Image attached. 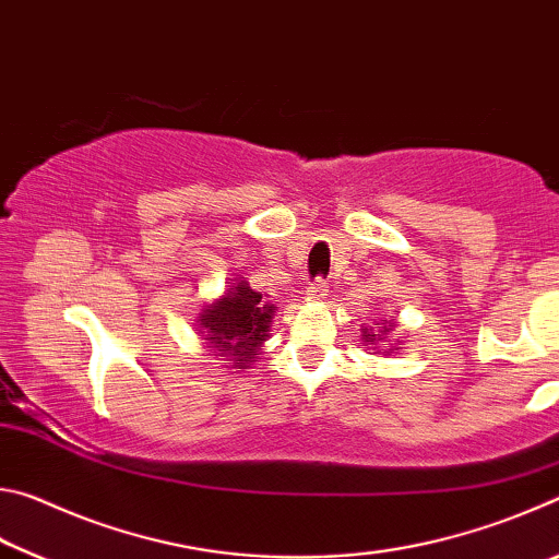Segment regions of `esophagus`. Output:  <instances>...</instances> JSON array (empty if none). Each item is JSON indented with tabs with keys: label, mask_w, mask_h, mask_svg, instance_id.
Listing matches in <instances>:
<instances>
[{
	"label": "esophagus",
	"mask_w": 559,
	"mask_h": 559,
	"mask_svg": "<svg viewBox=\"0 0 559 559\" xmlns=\"http://www.w3.org/2000/svg\"><path fill=\"white\" fill-rule=\"evenodd\" d=\"M306 296H308V300H323V298L328 296V283H325V278L310 281L308 288H306Z\"/></svg>",
	"instance_id": "34e87169"
}]
</instances>
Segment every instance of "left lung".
I'll return each mask as SVG.
<instances>
[{
	"mask_svg": "<svg viewBox=\"0 0 559 559\" xmlns=\"http://www.w3.org/2000/svg\"><path fill=\"white\" fill-rule=\"evenodd\" d=\"M390 330H392V325H390V328H386V325H384V330H382V335H386V333H390ZM362 333H365V335H362V340H365V343H370V345H374V343H377V340H382L380 335H374V333H370V330H367V328L362 330Z\"/></svg>",
	"mask_w": 559,
	"mask_h": 559,
	"instance_id": "left-lung-1",
	"label": "left lung"
}]
</instances>
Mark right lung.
Masks as SVG:
<instances>
[{
    "label": "right lung",
    "instance_id": "add662e5",
    "mask_svg": "<svg viewBox=\"0 0 559 559\" xmlns=\"http://www.w3.org/2000/svg\"><path fill=\"white\" fill-rule=\"evenodd\" d=\"M276 308L239 281L214 306H206L200 316V333L216 355L231 362L236 370L257 362L261 345L266 343L269 328Z\"/></svg>",
    "mask_w": 559,
    "mask_h": 559
}]
</instances>
